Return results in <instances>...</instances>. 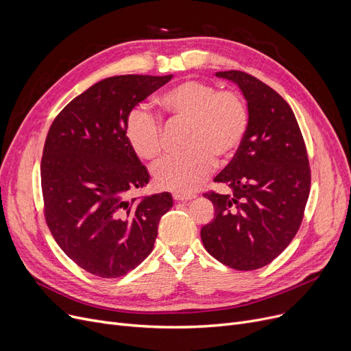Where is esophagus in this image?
<instances>
[{"label": "esophagus", "mask_w": 351, "mask_h": 351, "mask_svg": "<svg viewBox=\"0 0 351 351\" xmlns=\"http://www.w3.org/2000/svg\"><path fill=\"white\" fill-rule=\"evenodd\" d=\"M196 195L193 193H189V195H182V193H173V199L175 200H191L193 199Z\"/></svg>", "instance_id": "34e87169"}]
</instances>
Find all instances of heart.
<instances>
[{"mask_svg": "<svg viewBox=\"0 0 351 351\" xmlns=\"http://www.w3.org/2000/svg\"><path fill=\"white\" fill-rule=\"evenodd\" d=\"M172 119L189 123L188 152L169 156L155 166L160 189L182 195L193 192L219 162L229 160L241 147L249 129V110L233 90H217L204 81H185L158 99ZM125 136L132 151L145 160H156L163 149L159 121L145 108H136L125 122Z\"/></svg>", "mask_w": 351, "mask_h": 351, "instance_id": "1", "label": "heart"}]
</instances>
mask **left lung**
Segmentation results:
<instances>
[{
	"label": "left lung",
	"mask_w": 351,
	"mask_h": 351,
	"mask_svg": "<svg viewBox=\"0 0 351 351\" xmlns=\"http://www.w3.org/2000/svg\"><path fill=\"white\" fill-rule=\"evenodd\" d=\"M247 102L249 129L215 182L230 195L205 193L215 217L200 230L205 249L236 270H256L276 259L296 236L310 192V168L299 123L289 104L242 71L216 72Z\"/></svg>",
	"instance_id": "obj_1"
}]
</instances>
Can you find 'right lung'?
Wrapping results in <instances>:
<instances>
[{"mask_svg":"<svg viewBox=\"0 0 351 351\" xmlns=\"http://www.w3.org/2000/svg\"><path fill=\"white\" fill-rule=\"evenodd\" d=\"M171 80H102L73 98L48 131L41 160L47 225L69 259L99 278H121L141 265L173 206L168 192L128 200L149 173L125 136L129 114Z\"/></svg>","mask_w":351,"mask_h":351,"instance_id":"1","label":"right lung"}]
</instances>
